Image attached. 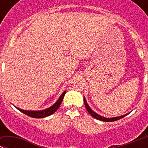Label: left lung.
<instances>
[{
  "instance_id": "obj_1",
  "label": "left lung",
  "mask_w": 148,
  "mask_h": 148,
  "mask_svg": "<svg viewBox=\"0 0 148 148\" xmlns=\"http://www.w3.org/2000/svg\"><path fill=\"white\" fill-rule=\"evenodd\" d=\"M84 103H85V106H86V109H87L88 112L90 114V116H92L94 117V118H95V119H99V120L100 121H103V122H114V121L119 120V119H122V118H123L124 116H125L127 115V114H125V115L121 116H118V117H114V118H105V117L102 116L98 115L97 114H96L94 110H92L91 109H90V108L89 107L87 102H86V99H85V97H84Z\"/></svg>"
}]
</instances>
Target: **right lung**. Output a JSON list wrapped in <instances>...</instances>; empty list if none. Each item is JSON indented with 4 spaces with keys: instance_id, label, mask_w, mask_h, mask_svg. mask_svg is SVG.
<instances>
[{
    "instance_id": "right-lung-1",
    "label": "right lung",
    "mask_w": 148,
    "mask_h": 148,
    "mask_svg": "<svg viewBox=\"0 0 148 148\" xmlns=\"http://www.w3.org/2000/svg\"><path fill=\"white\" fill-rule=\"evenodd\" d=\"M66 92V91L65 90L64 92L62 94V95L60 97V98L58 99V100L57 101V102H56L52 106H51V107L49 108H47V109H45V110H43L33 111V110H22V109H20V108H18L20 111H21L22 113H23V114H26V115L29 116H30V117H33V118H43V117L49 116H50V115H51L52 114H54L56 110L59 108L61 102H62V99H63V97H64Z\"/></svg>"
}]
</instances>
